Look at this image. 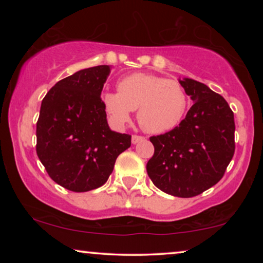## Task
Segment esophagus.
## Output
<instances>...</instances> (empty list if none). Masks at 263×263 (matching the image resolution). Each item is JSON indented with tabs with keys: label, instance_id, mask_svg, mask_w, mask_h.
<instances>
[{
	"label": "esophagus",
	"instance_id": "1",
	"mask_svg": "<svg viewBox=\"0 0 263 263\" xmlns=\"http://www.w3.org/2000/svg\"><path fill=\"white\" fill-rule=\"evenodd\" d=\"M142 140H145V138H143V136H140V135H133L132 136V142L134 143H138V142H140V141H142Z\"/></svg>",
	"mask_w": 263,
	"mask_h": 263
}]
</instances>
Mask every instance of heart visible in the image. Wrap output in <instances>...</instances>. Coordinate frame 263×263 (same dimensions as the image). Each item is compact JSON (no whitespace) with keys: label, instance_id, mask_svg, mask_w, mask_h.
Returning a JSON list of instances; mask_svg holds the SVG:
<instances>
[{"label":"heart","instance_id":"heart-1","mask_svg":"<svg viewBox=\"0 0 263 263\" xmlns=\"http://www.w3.org/2000/svg\"><path fill=\"white\" fill-rule=\"evenodd\" d=\"M117 92L103 93L104 109L111 121L123 125L138 110L143 130L152 134L168 132L181 123L188 107L184 89L177 81L158 75L136 73L118 82Z\"/></svg>","mask_w":263,"mask_h":263}]
</instances>
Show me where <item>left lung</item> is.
Listing matches in <instances>:
<instances>
[{"label":"left lung","mask_w":263,"mask_h":263,"mask_svg":"<svg viewBox=\"0 0 263 263\" xmlns=\"http://www.w3.org/2000/svg\"><path fill=\"white\" fill-rule=\"evenodd\" d=\"M194 102L172 130L151 136L147 174L161 192L193 197L220 181L235 153V118L228 102L193 79L179 81Z\"/></svg>","instance_id":"1"}]
</instances>
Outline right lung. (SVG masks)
I'll return each mask as SVG.
<instances>
[{
	"label": "right lung",
	"mask_w": 263,
	"mask_h": 263,
	"mask_svg": "<svg viewBox=\"0 0 263 263\" xmlns=\"http://www.w3.org/2000/svg\"><path fill=\"white\" fill-rule=\"evenodd\" d=\"M109 66L79 70L46 93L37 121L35 151L50 178L70 192L106 183L132 135L110 130L102 91Z\"/></svg>",
	"instance_id": "obj_1"
}]
</instances>
